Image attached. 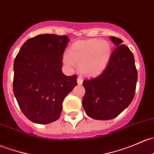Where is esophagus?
Segmentation results:
<instances>
[{
  "instance_id": "obj_1",
  "label": "esophagus",
  "mask_w": 154,
  "mask_h": 154,
  "mask_svg": "<svg viewBox=\"0 0 154 154\" xmlns=\"http://www.w3.org/2000/svg\"><path fill=\"white\" fill-rule=\"evenodd\" d=\"M77 83H78V85H81L82 83V78L81 77H78V78H77Z\"/></svg>"
}]
</instances>
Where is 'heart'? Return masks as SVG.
I'll return each instance as SVG.
<instances>
[{"label": "heart", "instance_id": "1", "mask_svg": "<svg viewBox=\"0 0 154 154\" xmlns=\"http://www.w3.org/2000/svg\"><path fill=\"white\" fill-rule=\"evenodd\" d=\"M111 56V46L108 42L99 39L80 40L73 43L64 56V63L69 67L79 66L83 75L94 77L106 69Z\"/></svg>", "mask_w": 154, "mask_h": 154}]
</instances>
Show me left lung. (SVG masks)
Masks as SVG:
<instances>
[{
	"label": "left lung",
	"mask_w": 154,
	"mask_h": 154,
	"mask_svg": "<svg viewBox=\"0 0 154 154\" xmlns=\"http://www.w3.org/2000/svg\"><path fill=\"white\" fill-rule=\"evenodd\" d=\"M110 39L116 46L101 74L82 82L85 93L82 104L89 117L108 120L120 114L132 102L136 91L137 70L134 54L122 40Z\"/></svg>",
	"instance_id": "8db88e82"
}]
</instances>
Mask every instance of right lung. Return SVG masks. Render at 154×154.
Instances as JSON below:
<instances>
[{"label": "right lung", "mask_w": 154, "mask_h": 154, "mask_svg": "<svg viewBox=\"0 0 154 154\" xmlns=\"http://www.w3.org/2000/svg\"><path fill=\"white\" fill-rule=\"evenodd\" d=\"M66 35H39L24 43L14 61L13 92L29 120L48 124L59 119L63 102L77 84L76 74L62 72Z\"/></svg>", "instance_id": "add662e5"}]
</instances>
